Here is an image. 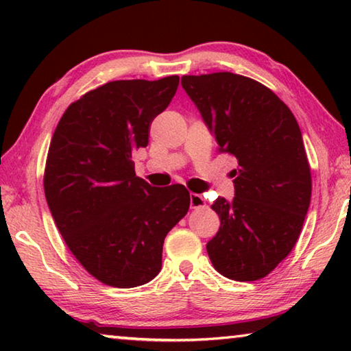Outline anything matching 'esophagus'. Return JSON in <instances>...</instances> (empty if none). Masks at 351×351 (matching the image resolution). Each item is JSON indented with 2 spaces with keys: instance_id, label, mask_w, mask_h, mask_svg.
Here are the masks:
<instances>
[{
  "instance_id": "esophagus-1",
  "label": "esophagus",
  "mask_w": 351,
  "mask_h": 351,
  "mask_svg": "<svg viewBox=\"0 0 351 351\" xmlns=\"http://www.w3.org/2000/svg\"><path fill=\"white\" fill-rule=\"evenodd\" d=\"M204 206H206V201L201 195L190 193V207H192V209H199V207H204Z\"/></svg>"
}]
</instances>
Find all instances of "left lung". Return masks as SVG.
Masks as SVG:
<instances>
[{
  "label": "left lung",
  "mask_w": 351,
  "mask_h": 351,
  "mask_svg": "<svg viewBox=\"0 0 351 351\" xmlns=\"http://www.w3.org/2000/svg\"><path fill=\"white\" fill-rule=\"evenodd\" d=\"M219 153L237 158L234 199L217 198L219 230L207 254L219 274L260 280L288 257L311 199V170L291 110L268 86L245 75H182Z\"/></svg>",
  "instance_id": "left-lung-1"
}]
</instances>
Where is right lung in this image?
<instances>
[{
	"mask_svg": "<svg viewBox=\"0 0 351 351\" xmlns=\"http://www.w3.org/2000/svg\"><path fill=\"white\" fill-rule=\"evenodd\" d=\"M178 85V75L105 83L68 106L51 139L43 184L52 218L77 261L108 287L156 277L165 235L189 210L182 184L152 187L133 162Z\"/></svg>",
	"mask_w": 351,
	"mask_h": 351,
	"instance_id": "right-lung-1",
	"label": "right lung"
}]
</instances>
